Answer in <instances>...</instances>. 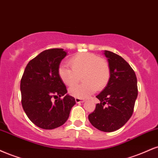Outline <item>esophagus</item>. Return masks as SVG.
Wrapping results in <instances>:
<instances>
[{
    "instance_id": "esophagus-1",
    "label": "esophagus",
    "mask_w": 158,
    "mask_h": 158,
    "mask_svg": "<svg viewBox=\"0 0 158 158\" xmlns=\"http://www.w3.org/2000/svg\"><path fill=\"white\" fill-rule=\"evenodd\" d=\"M75 101L77 103H82L85 102V99L83 98H75Z\"/></svg>"
}]
</instances>
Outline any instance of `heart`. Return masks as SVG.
<instances>
[{"label":"heart","instance_id":"1","mask_svg":"<svg viewBox=\"0 0 158 158\" xmlns=\"http://www.w3.org/2000/svg\"><path fill=\"white\" fill-rule=\"evenodd\" d=\"M71 68L61 64L58 68V76L67 86L77 83L81 77L83 82L70 87L69 94L76 98L88 97L97 90L107 86L110 79V68L107 61L98 58L91 53H79L69 60Z\"/></svg>","mask_w":158,"mask_h":158}]
</instances>
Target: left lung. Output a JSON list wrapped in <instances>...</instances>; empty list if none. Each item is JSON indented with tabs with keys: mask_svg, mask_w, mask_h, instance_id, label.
I'll return each mask as SVG.
<instances>
[{
	"mask_svg": "<svg viewBox=\"0 0 158 158\" xmlns=\"http://www.w3.org/2000/svg\"><path fill=\"white\" fill-rule=\"evenodd\" d=\"M103 54L110 68V79L107 86L96 98L100 103L88 115L91 124L98 130L110 132L126 123L133 113L138 96L136 75L121 56L109 51ZM107 103V107H104Z\"/></svg>",
	"mask_w": 158,
	"mask_h": 158,
	"instance_id": "8db88e82",
	"label": "left lung"
}]
</instances>
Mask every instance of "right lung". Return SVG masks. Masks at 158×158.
Instances as JSON below:
<instances>
[{
    "instance_id": "obj_1",
    "label": "right lung",
    "mask_w": 158,
    "mask_h": 158,
    "mask_svg": "<svg viewBox=\"0 0 158 158\" xmlns=\"http://www.w3.org/2000/svg\"><path fill=\"white\" fill-rule=\"evenodd\" d=\"M66 55L62 48L43 51L28 62L20 81L25 113L32 123L44 130L64 124L76 104L75 98L66 94L65 85L58 76L61 61Z\"/></svg>"
}]
</instances>
